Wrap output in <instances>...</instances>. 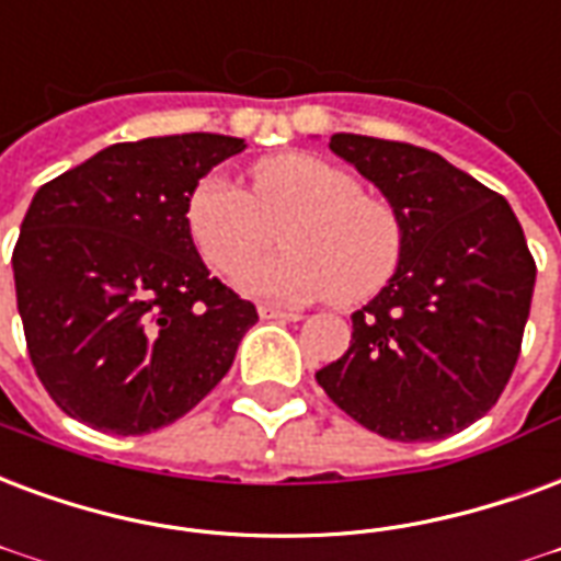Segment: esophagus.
<instances>
[{
	"label": "esophagus",
	"mask_w": 561,
	"mask_h": 561,
	"mask_svg": "<svg viewBox=\"0 0 561 561\" xmlns=\"http://www.w3.org/2000/svg\"><path fill=\"white\" fill-rule=\"evenodd\" d=\"M259 314L264 321H300V312L282 309V306H259Z\"/></svg>",
	"instance_id": "obj_1"
}]
</instances>
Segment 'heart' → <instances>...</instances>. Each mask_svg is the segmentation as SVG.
<instances>
[{
    "label": "heart",
    "instance_id": "1",
    "mask_svg": "<svg viewBox=\"0 0 561 561\" xmlns=\"http://www.w3.org/2000/svg\"><path fill=\"white\" fill-rule=\"evenodd\" d=\"M186 231L207 267L234 279L272 242L286 252L253 265L240 288L264 300L363 302L389 285L404 259V222L386 198L318 153L288 151L249 169V193L219 175L186 198Z\"/></svg>",
    "mask_w": 561,
    "mask_h": 561
}]
</instances>
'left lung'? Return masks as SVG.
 I'll use <instances>...</instances> for the list:
<instances>
[{
	"label": "left lung",
	"instance_id": "left-lung-1",
	"mask_svg": "<svg viewBox=\"0 0 561 561\" xmlns=\"http://www.w3.org/2000/svg\"><path fill=\"white\" fill-rule=\"evenodd\" d=\"M404 222V259L351 314L342 359L318 383L359 425L401 443L470 428L512 377L535 259L508 202L439 153L354 133L330 139Z\"/></svg>",
	"mask_w": 561,
	"mask_h": 561
}]
</instances>
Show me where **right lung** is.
<instances>
[{"instance_id": "1", "label": "right lung", "mask_w": 561, "mask_h": 561, "mask_svg": "<svg viewBox=\"0 0 561 561\" xmlns=\"http://www.w3.org/2000/svg\"><path fill=\"white\" fill-rule=\"evenodd\" d=\"M243 148L219 133L118 142L35 193L11 255L16 309L68 416L151 434L226 377L259 312L207 273L184 214L193 186Z\"/></svg>"}]
</instances>
